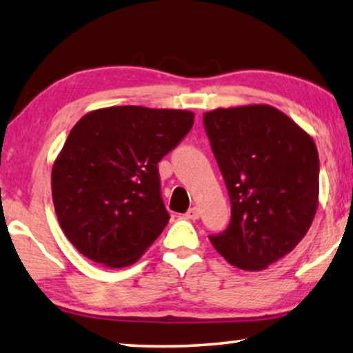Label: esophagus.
<instances>
[{
	"label": "esophagus",
	"mask_w": 353,
	"mask_h": 353,
	"mask_svg": "<svg viewBox=\"0 0 353 353\" xmlns=\"http://www.w3.org/2000/svg\"><path fill=\"white\" fill-rule=\"evenodd\" d=\"M199 215H201V212H199V209L198 208H192V209H188V212L185 214V219L198 220Z\"/></svg>",
	"instance_id": "1"
}]
</instances>
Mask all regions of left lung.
<instances>
[{
    "instance_id": "left-lung-1",
    "label": "left lung",
    "mask_w": 353,
    "mask_h": 353,
    "mask_svg": "<svg viewBox=\"0 0 353 353\" xmlns=\"http://www.w3.org/2000/svg\"><path fill=\"white\" fill-rule=\"evenodd\" d=\"M203 117L231 201L228 228L209 236L210 243L239 270H266L311 228L319 206L317 147L270 104L219 108Z\"/></svg>"
}]
</instances>
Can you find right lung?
Returning <instances> with one entry per match:
<instances>
[{
  "label": "right lung",
  "mask_w": 353,
  "mask_h": 353,
  "mask_svg": "<svg viewBox=\"0 0 353 353\" xmlns=\"http://www.w3.org/2000/svg\"><path fill=\"white\" fill-rule=\"evenodd\" d=\"M181 109L112 106L72 126L52 168V199L70 243L108 268L133 265L170 220L159 161L192 130Z\"/></svg>",
  "instance_id": "right-lung-1"
}]
</instances>
